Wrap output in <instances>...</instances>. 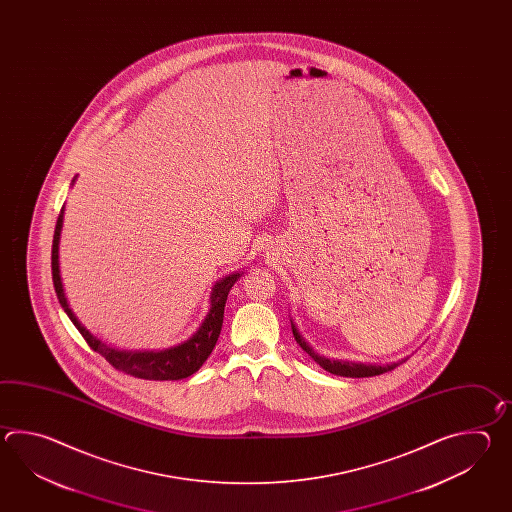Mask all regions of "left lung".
Listing matches in <instances>:
<instances>
[{
    "label": "left lung",
    "mask_w": 512,
    "mask_h": 512,
    "mask_svg": "<svg viewBox=\"0 0 512 512\" xmlns=\"http://www.w3.org/2000/svg\"><path fill=\"white\" fill-rule=\"evenodd\" d=\"M291 327H293L294 340L300 344V348L304 349L305 353L315 360L316 364H320L324 370L333 373V375H340V377H375V375H381L386 371H392L393 368H397L401 362H392V364H366V362H349V360H335L326 359L322 355H318L315 349L309 346V342L302 337V333L298 331V327L291 318Z\"/></svg>",
    "instance_id": "left-lung-1"
}]
</instances>
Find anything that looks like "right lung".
Masks as SVG:
<instances>
[{
    "instance_id": "right-lung-1",
    "label": "right lung",
    "mask_w": 512,
    "mask_h": 512,
    "mask_svg": "<svg viewBox=\"0 0 512 512\" xmlns=\"http://www.w3.org/2000/svg\"><path fill=\"white\" fill-rule=\"evenodd\" d=\"M77 177L73 179L71 185H75ZM64 210L58 216L56 221L55 240H53V256H51V265H53V282H55L56 296L58 302L64 307L66 315L71 318V322L77 326L80 335L86 338L87 344L91 349H95L104 359L108 360L111 366L117 370L128 373L131 377L137 379H146V381H179L194 375L205 360L210 357L212 349L218 342L221 326H223V313H225V304L229 296L232 285L238 282L243 271L230 272L223 276L219 282L214 283L210 291V309H208L205 320L201 326L197 327L196 333L185 342L166 349H142V351H130V349L111 348L106 342L95 337L84 324L78 320L73 309L67 302L64 283H62V274H60V236H62V227H64Z\"/></svg>"
}]
</instances>
